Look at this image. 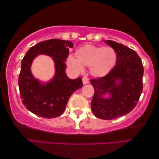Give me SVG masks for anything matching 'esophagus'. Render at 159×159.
<instances>
[{
	"label": "esophagus",
	"instance_id": "34e87169",
	"mask_svg": "<svg viewBox=\"0 0 159 159\" xmlns=\"http://www.w3.org/2000/svg\"><path fill=\"white\" fill-rule=\"evenodd\" d=\"M82 82H83V84H87V83L89 82V78H88L87 76H84V77L82 78Z\"/></svg>",
	"mask_w": 159,
	"mask_h": 159
}]
</instances>
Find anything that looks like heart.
Returning <instances> with one entry per match:
<instances>
[{
	"label": "heart",
	"mask_w": 159,
	"mask_h": 159,
	"mask_svg": "<svg viewBox=\"0 0 159 159\" xmlns=\"http://www.w3.org/2000/svg\"><path fill=\"white\" fill-rule=\"evenodd\" d=\"M75 59L69 58L68 66L77 72H82V66H90L91 74L97 77L107 75L116 62V53L111 47H101L87 44L78 48Z\"/></svg>",
	"instance_id": "b5f03b06"
}]
</instances>
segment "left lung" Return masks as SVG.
Wrapping results in <instances>:
<instances>
[{"mask_svg":"<svg viewBox=\"0 0 159 159\" xmlns=\"http://www.w3.org/2000/svg\"><path fill=\"white\" fill-rule=\"evenodd\" d=\"M104 42L116 52V63L105 76L90 80L94 88L91 105L97 118L112 120L126 115L136 106L143 90L144 67L134 50L113 41ZM106 93L109 98L102 97Z\"/></svg>","mask_w":159,"mask_h":159,"instance_id":"left-lung-1","label":"left lung"}]
</instances>
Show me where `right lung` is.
<instances>
[{
    "label": "right lung",
    "mask_w": 159,
    "mask_h": 159,
    "mask_svg": "<svg viewBox=\"0 0 159 159\" xmlns=\"http://www.w3.org/2000/svg\"><path fill=\"white\" fill-rule=\"evenodd\" d=\"M72 47L71 41L54 39L36 44L23 58L18 79L20 97L26 108L35 115L46 118L60 116L72 93L82 87L81 77L69 79L65 72V61ZM39 54L51 57L55 63V76L46 84H41L30 72L33 60Z\"/></svg>",
    "instance_id": "add662e5"
}]
</instances>
